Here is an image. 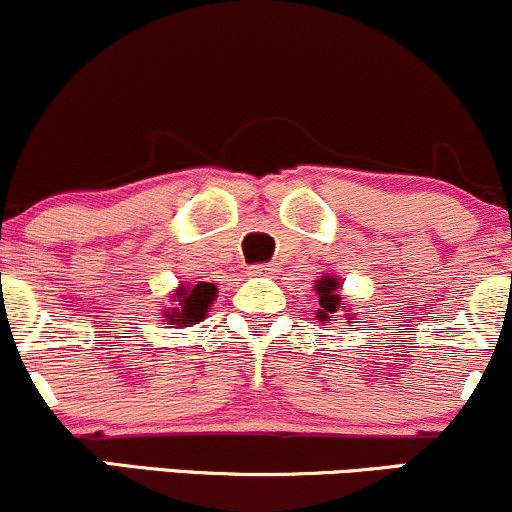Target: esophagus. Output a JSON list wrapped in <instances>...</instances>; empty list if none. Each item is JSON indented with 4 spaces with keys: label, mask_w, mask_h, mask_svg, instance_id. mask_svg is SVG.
I'll return each mask as SVG.
<instances>
[{
    "label": "esophagus",
    "mask_w": 512,
    "mask_h": 512,
    "mask_svg": "<svg viewBox=\"0 0 512 512\" xmlns=\"http://www.w3.org/2000/svg\"><path fill=\"white\" fill-rule=\"evenodd\" d=\"M274 272H276L274 264H252V267H248L250 276H272Z\"/></svg>",
    "instance_id": "1"
}]
</instances>
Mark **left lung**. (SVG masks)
I'll return each instance as SVG.
<instances>
[{
	"mask_svg": "<svg viewBox=\"0 0 512 512\" xmlns=\"http://www.w3.org/2000/svg\"><path fill=\"white\" fill-rule=\"evenodd\" d=\"M315 291L320 296V310L315 313V320L325 322L332 313H337L339 308H346V303L339 296V279L337 276H322L315 281Z\"/></svg>",
	"mask_w": 512,
	"mask_h": 512,
	"instance_id": "obj_1",
	"label": "left lung"
}]
</instances>
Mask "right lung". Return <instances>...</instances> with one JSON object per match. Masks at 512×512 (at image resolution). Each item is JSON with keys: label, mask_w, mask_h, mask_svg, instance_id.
<instances>
[{"label": "right lung", "mask_w": 512, "mask_h": 512, "mask_svg": "<svg viewBox=\"0 0 512 512\" xmlns=\"http://www.w3.org/2000/svg\"><path fill=\"white\" fill-rule=\"evenodd\" d=\"M216 293H219V289L214 284H207V281H199L195 286L180 284L178 291L170 293V301H173L175 308L166 310V322L178 327L197 325L207 317L211 303L216 301Z\"/></svg>", "instance_id": "add662e5"}]
</instances>
